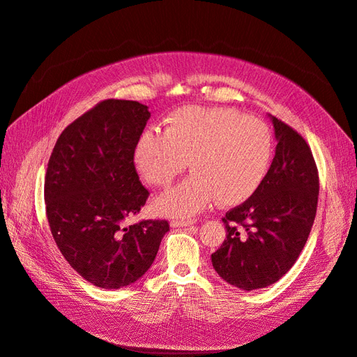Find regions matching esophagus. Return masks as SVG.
Returning <instances> with one entry per match:
<instances>
[{
	"mask_svg": "<svg viewBox=\"0 0 357 357\" xmlns=\"http://www.w3.org/2000/svg\"><path fill=\"white\" fill-rule=\"evenodd\" d=\"M197 219L195 218H188V219H173L172 220V227L173 228H184V227H188V225H193V223H196Z\"/></svg>",
	"mask_w": 357,
	"mask_h": 357,
	"instance_id": "obj_1",
	"label": "esophagus"
}]
</instances>
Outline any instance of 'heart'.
Returning <instances> with one entry per match:
<instances>
[{"label": "heart", "instance_id": "b5f03b06", "mask_svg": "<svg viewBox=\"0 0 357 357\" xmlns=\"http://www.w3.org/2000/svg\"><path fill=\"white\" fill-rule=\"evenodd\" d=\"M273 137L260 119L231 107L185 106L164 121V132L146 130L135 146V167L147 184L169 187L190 164L182 184L161 195L155 210L192 216L214 197L223 205L246 201L269 170Z\"/></svg>", "mask_w": 357, "mask_h": 357}]
</instances>
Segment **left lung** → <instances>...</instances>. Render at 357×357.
Masks as SVG:
<instances>
[{
	"label": "left lung",
	"instance_id": "left-lung-1",
	"mask_svg": "<svg viewBox=\"0 0 357 357\" xmlns=\"http://www.w3.org/2000/svg\"><path fill=\"white\" fill-rule=\"evenodd\" d=\"M278 144L260 187L222 218L227 238L211 254L219 275L243 291L268 287L294 266L317 216L319 176L310 147L272 117Z\"/></svg>",
	"mask_w": 357,
	"mask_h": 357
}]
</instances>
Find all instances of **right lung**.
Instances as JSON below:
<instances>
[{"mask_svg": "<svg viewBox=\"0 0 357 357\" xmlns=\"http://www.w3.org/2000/svg\"><path fill=\"white\" fill-rule=\"evenodd\" d=\"M149 117L143 103L107 98L63 129L48 160L50 229L70 266L97 287L135 283L170 229L165 219L124 225L151 195L134 162Z\"/></svg>", "mask_w": 357, "mask_h": 357, "instance_id": "right-lung-1", "label": "right lung"}]
</instances>
